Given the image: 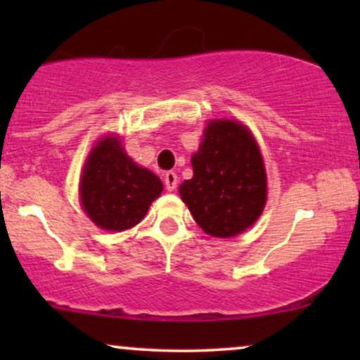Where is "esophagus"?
Here are the masks:
<instances>
[{"label":"esophagus","instance_id":"1","mask_svg":"<svg viewBox=\"0 0 360 360\" xmlns=\"http://www.w3.org/2000/svg\"><path fill=\"white\" fill-rule=\"evenodd\" d=\"M176 181H179V179H176L175 172H167L164 176V184H165L167 191H174L176 188Z\"/></svg>","mask_w":360,"mask_h":360}]
</instances>
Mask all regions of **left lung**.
<instances>
[{"label":"left lung","mask_w":360,"mask_h":360,"mask_svg":"<svg viewBox=\"0 0 360 360\" xmlns=\"http://www.w3.org/2000/svg\"><path fill=\"white\" fill-rule=\"evenodd\" d=\"M193 179L180 185V196L205 233L233 238L262 213L267 176L257 142L236 121H211L196 154Z\"/></svg>","instance_id":"8db88e82"}]
</instances>
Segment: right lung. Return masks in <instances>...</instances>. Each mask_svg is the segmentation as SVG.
<instances>
[{"instance_id": "right-lung-1", "label": "right lung", "mask_w": 360, "mask_h": 360, "mask_svg": "<svg viewBox=\"0 0 360 360\" xmlns=\"http://www.w3.org/2000/svg\"><path fill=\"white\" fill-rule=\"evenodd\" d=\"M162 188L159 176L137 167L117 137H106L88 157L80 195L93 223L106 231H124L144 218Z\"/></svg>"}]
</instances>
